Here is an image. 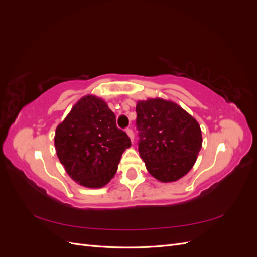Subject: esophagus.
Wrapping results in <instances>:
<instances>
[{
    "label": "esophagus",
    "mask_w": 257,
    "mask_h": 257,
    "mask_svg": "<svg viewBox=\"0 0 257 257\" xmlns=\"http://www.w3.org/2000/svg\"><path fill=\"white\" fill-rule=\"evenodd\" d=\"M126 134L131 138V141L134 142V133H133V131H132V128H130V127L126 128Z\"/></svg>",
    "instance_id": "34e87169"
}]
</instances>
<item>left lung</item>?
<instances>
[{"instance_id":"obj_1","label":"left lung","mask_w":257,"mask_h":257,"mask_svg":"<svg viewBox=\"0 0 257 257\" xmlns=\"http://www.w3.org/2000/svg\"><path fill=\"white\" fill-rule=\"evenodd\" d=\"M138 151L146 167L162 182H173L190 172L201 149L197 121L180 106L161 98L136 106Z\"/></svg>"}]
</instances>
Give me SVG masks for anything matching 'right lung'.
Wrapping results in <instances>:
<instances>
[{
    "instance_id": "add662e5",
    "label": "right lung",
    "mask_w": 257,
    "mask_h": 257,
    "mask_svg": "<svg viewBox=\"0 0 257 257\" xmlns=\"http://www.w3.org/2000/svg\"><path fill=\"white\" fill-rule=\"evenodd\" d=\"M54 146L73 180L87 188H102L115 175L131 139L116 126L115 115L104 100L88 95L59 124Z\"/></svg>"
}]
</instances>
